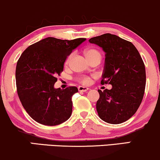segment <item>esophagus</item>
Listing matches in <instances>:
<instances>
[{
    "mask_svg": "<svg viewBox=\"0 0 160 160\" xmlns=\"http://www.w3.org/2000/svg\"><path fill=\"white\" fill-rule=\"evenodd\" d=\"M78 91H82V92H86L87 91L89 90V88H86V87H83V86H79V87L78 88Z\"/></svg>",
    "mask_w": 160,
    "mask_h": 160,
    "instance_id": "obj_1",
    "label": "esophagus"
}]
</instances>
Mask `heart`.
<instances>
[{"label": "heart", "instance_id": "1", "mask_svg": "<svg viewBox=\"0 0 160 160\" xmlns=\"http://www.w3.org/2000/svg\"><path fill=\"white\" fill-rule=\"evenodd\" d=\"M84 55L86 56V58H87V59L89 61H91L92 59H94V58H101V54H99L98 51L95 49H92V48L91 49H87L84 51ZM72 54H69L68 58H67V60H66V64H68L69 61H70L71 59H72ZM78 80H79L82 84H88L90 82V78H88V77H82V78H79Z\"/></svg>", "mask_w": 160, "mask_h": 160}]
</instances>
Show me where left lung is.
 I'll return each instance as SVG.
<instances>
[{"label": "left lung", "mask_w": 160, "mask_h": 160, "mask_svg": "<svg viewBox=\"0 0 160 160\" xmlns=\"http://www.w3.org/2000/svg\"><path fill=\"white\" fill-rule=\"evenodd\" d=\"M105 52L101 83L112 89L98 90L99 117L105 122L118 124L136 112L143 99L146 84L144 62L134 45L118 36L105 33L89 39Z\"/></svg>", "instance_id": "8db88e82"}]
</instances>
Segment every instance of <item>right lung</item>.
Here are the masks:
<instances>
[{"mask_svg": "<svg viewBox=\"0 0 160 160\" xmlns=\"http://www.w3.org/2000/svg\"><path fill=\"white\" fill-rule=\"evenodd\" d=\"M86 40L47 37L28 47L17 62V93L24 108L35 121L56 126L70 118L72 97L76 87L54 88L56 76L63 69L66 59Z\"/></svg>", "mask_w": 160, "mask_h": 160, "instance_id": "1", "label": "right lung"}]
</instances>
